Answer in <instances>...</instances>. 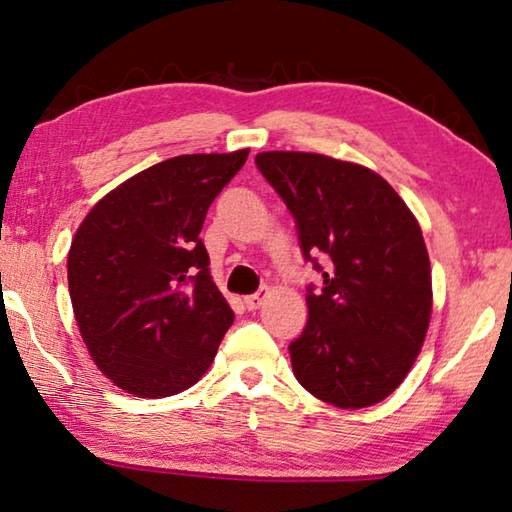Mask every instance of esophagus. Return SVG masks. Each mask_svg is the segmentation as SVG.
I'll use <instances>...</instances> for the list:
<instances>
[{
    "instance_id": "34e87169",
    "label": "esophagus",
    "mask_w": 512,
    "mask_h": 512,
    "mask_svg": "<svg viewBox=\"0 0 512 512\" xmlns=\"http://www.w3.org/2000/svg\"><path fill=\"white\" fill-rule=\"evenodd\" d=\"M264 300H266V289L253 293V296H246L244 298V305H246L248 311H255V309H259V307L264 305Z\"/></svg>"
}]
</instances>
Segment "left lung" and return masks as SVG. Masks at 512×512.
<instances>
[{
    "label": "left lung",
    "instance_id": "8db88e82",
    "mask_svg": "<svg viewBox=\"0 0 512 512\" xmlns=\"http://www.w3.org/2000/svg\"><path fill=\"white\" fill-rule=\"evenodd\" d=\"M257 169L296 219L309 320L289 354L302 388L339 409L386 400L427 336L431 266L422 230L395 189L361 164L318 153H257ZM323 254L326 268L317 262Z\"/></svg>",
    "mask_w": 512,
    "mask_h": 512
}]
</instances>
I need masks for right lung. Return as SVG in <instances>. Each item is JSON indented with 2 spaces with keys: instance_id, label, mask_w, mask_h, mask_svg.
I'll return each mask as SVG.
<instances>
[{
  "instance_id": "obj_1",
  "label": "right lung",
  "mask_w": 512,
  "mask_h": 512,
  "mask_svg": "<svg viewBox=\"0 0 512 512\" xmlns=\"http://www.w3.org/2000/svg\"><path fill=\"white\" fill-rule=\"evenodd\" d=\"M248 149L178 155L112 189L67 255L76 323L94 363L137 397H169L205 375L235 314L210 275L205 214Z\"/></svg>"
}]
</instances>
